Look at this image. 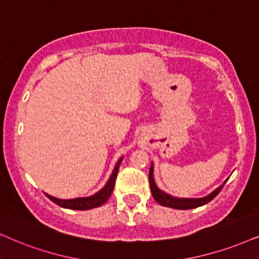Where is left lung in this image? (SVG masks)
<instances>
[{
  "instance_id": "obj_1",
  "label": "left lung",
  "mask_w": 259,
  "mask_h": 259,
  "mask_svg": "<svg viewBox=\"0 0 259 259\" xmlns=\"http://www.w3.org/2000/svg\"><path fill=\"white\" fill-rule=\"evenodd\" d=\"M228 181V178L224 182V184H221L219 188H217L214 191H211L210 194L204 196V197L201 198H179L175 197V196L167 194V192L162 191L161 189L158 188L155 181H154V166L153 163L150 165L149 169V185H150V191H152V195L154 199L159 203L160 205H163V207H168L173 209H181V210H186V209H194L198 208L201 205L207 204L208 202H210L212 198L217 197L219 192L221 191L222 186L226 184V182Z\"/></svg>"
}]
</instances>
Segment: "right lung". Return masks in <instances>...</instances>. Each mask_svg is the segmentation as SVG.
I'll list each match as a JSON object with an SVG mask.
<instances>
[{"instance_id": "obj_1", "label": "right lung", "mask_w": 259, "mask_h": 259, "mask_svg": "<svg viewBox=\"0 0 259 259\" xmlns=\"http://www.w3.org/2000/svg\"><path fill=\"white\" fill-rule=\"evenodd\" d=\"M122 160H123V156L118 160V161H117L112 173H111L110 179L107 181L105 186H104L101 190H99L97 194L90 196V197L61 199V198H56V197H54V196H50L48 194H45V195H47L52 202L56 203L57 205H60V207L67 208V209H73V210H88V209L100 207V205H103L104 203H105L107 199L110 198L111 194H112V191L114 189V183H116V178H117V175H118V169H119V166H120V162H122Z\"/></svg>"}]
</instances>
